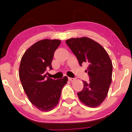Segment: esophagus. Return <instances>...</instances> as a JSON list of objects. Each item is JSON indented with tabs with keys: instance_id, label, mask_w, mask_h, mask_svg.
Masks as SVG:
<instances>
[{
	"instance_id": "obj_1",
	"label": "esophagus",
	"mask_w": 132,
	"mask_h": 132,
	"mask_svg": "<svg viewBox=\"0 0 132 132\" xmlns=\"http://www.w3.org/2000/svg\"><path fill=\"white\" fill-rule=\"evenodd\" d=\"M68 79H69V81H74L76 79L75 78H68Z\"/></svg>"
}]
</instances>
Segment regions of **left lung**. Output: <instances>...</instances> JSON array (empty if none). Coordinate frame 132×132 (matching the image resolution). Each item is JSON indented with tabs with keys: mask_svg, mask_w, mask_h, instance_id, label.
Segmentation results:
<instances>
[{
	"mask_svg": "<svg viewBox=\"0 0 132 132\" xmlns=\"http://www.w3.org/2000/svg\"><path fill=\"white\" fill-rule=\"evenodd\" d=\"M68 46L82 66L88 67L89 82L83 81L84 88L78 93L80 101L86 105L96 107L107 97L112 82V63L108 53L100 44L87 37L70 38L66 41Z\"/></svg>",
	"mask_w": 132,
	"mask_h": 132,
	"instance_id": "left-lung-1",
	"label": "left lung"
}]
</instances>
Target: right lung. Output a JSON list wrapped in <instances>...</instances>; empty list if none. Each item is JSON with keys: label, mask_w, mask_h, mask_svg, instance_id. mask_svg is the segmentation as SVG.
Instances as JSON below:
<instances>
[{"label": "right lung", "mask_w": 132, "mask_h": 132, "mask_svg": "<svg viewBox=\"0 0 132 132\" xmlns=\"http://www.w3.org/2000/svg\"><path fill=\"white\" fill-rule=\"evenodd\" d=\"M61 43L59 40L37 42L25 51L19 68V77L24 91L33 105L41 111H50L58 104L61 90L68 77L53 79L47 76L52 69L54 51Z\"/></svg>", "instance_id": "1"}]
</instances>
